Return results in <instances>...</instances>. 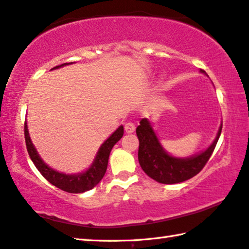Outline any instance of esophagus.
<instances>
[{
    "label": "esophagus",
    "mask_w": 249,
    "mask_h": 249,
    "mask_svg": "<svg viewBox=\"0 0 249 249\" xmlns=\"http://www.w3.org/2000/svg\"><path fill=\"white\" fill-rule=\"evenodd\" d=\"M135 130H136V127H135V124H132V122H127V124H124V131L127 133L135 132Z\"/></svg>",
    "instance_id": "obj_1"
}]
</instances>
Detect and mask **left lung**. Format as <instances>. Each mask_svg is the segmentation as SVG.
<instances>
[{"instance_id": "1", "label": "left lung", "mask_w": 249, "mask_h": 249, "mask_svg": "<svg viewBox=\"0 0 249 249\" xmlns=\"http://www.w3.org/2000/svg\"><path fill=\"white\" fill-rule=\"evenodd\" d=\"M221 128L223 124H220L215 140L205 151L188 158H177L164 150L155 130L152 129L151 122L147 118H143L136 130L139 139L138 160L140 166L149 177L160 183L170 185L188 180L200 173L207 163L219 139Z\"/></svg>"}]
</instances>
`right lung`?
Returning a JSON list of instances; mask_svg holds the SVG:
<instances>
[{
    "mask_svg": "<svg viewBox=\"0 0 249 249\" xmlns=\"http://www.w3.org/2000/svg\"><path fill=\"white\" fill-rule=\"evenodd\" d=\"M68 64H72V62L63 63L61 64V66L54 67L51 69V70L62 68L64 66H68ZM122 136H124V127L120 125V127L101 144V147L99 148L97 156H95L93 162L90 166L89 169H87L86 171L80 173L78 175H67L52 169L51 167H49L48 164L42 160L39 154H37L36 147L33 146L31 138L29 136L28 124H26V122L24 124V137L26 149H28L29 156L33 161L34 166L36 167V169L40 171L41 175L43 176L50 183L58 187L61 190H64L67 191V193L71 194L85 193V191L92 189L93 187H95L99 182H100L107 171L111 149L113 148L114 144L121 139Z\"/></svg>",
    "mask_w": 249,
    "mask_h": 249,
    "instance_id": "obj_1",
    "label": "right lung"
}]
</instances>
